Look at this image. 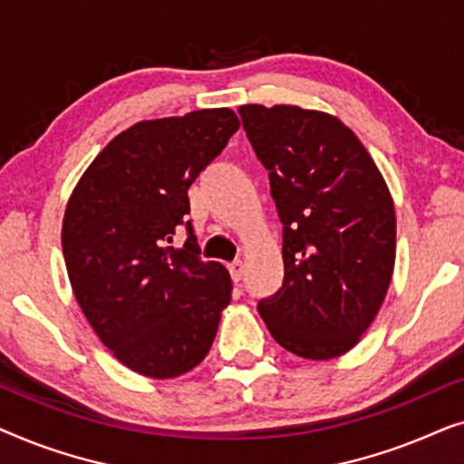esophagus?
Instances as JSON below:
<instances>
[{"instance_id":"obj_1","label":"esophagus","mask_w":464,"mask_h":464,"mask_svg":"<svg viewBox=\"0 0 464 464\" xmlns=\"http://www.w3.org/2000/svg\"><path fill=\"white\" fill-rule=\"evenodd\" d=\"M227 270H230V275L234 278V283L243 281V275H245V264L240 262V259H234V262L227 266Z\"/></svg>"}]
</instances>
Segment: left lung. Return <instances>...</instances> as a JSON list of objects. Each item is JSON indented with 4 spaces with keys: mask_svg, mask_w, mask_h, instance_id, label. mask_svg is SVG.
Here are the masks:
<instances>
[{
    "mask_svg": "<svg viewBox=\"0 0 464 464\" xmlns=\"http://www.w3.org/2000/svg\"><path fill=\"white\" fill-rule=\"evenodd\" d=\"M238 113L283 224V285L257 313L285 351L340 357L389 289L397 234L389 188L363 143L329 113L294 105Z\"/></svg>",
    "mask_w": 464,
    "mask_h": 464,
    "instance_id": "1",
    "label": "left lung"
}]
</instances>
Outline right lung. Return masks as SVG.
I'll return each instance as SVG.
<instances>
[{
  "instance_id": "add662e5",
  "label": "right lung",
  "mask_w": 464,
  "mask_h": 464,
  "mask_svg": "<svg viewBox=\"0 0 464 464\" xmlns=\"http://www.w3.org/2000/svg\"><path fill=\"white\" fill-rule=\"evenodd\" d=\"M238 126L226 107L139 122L107 143L69 198L63 256L75 300L101 342L143 376L198 365L232 300L227 270L200 257L188 189ZM181 227L188 238L175 250Z\"/></svg>"
}]
</instances>
